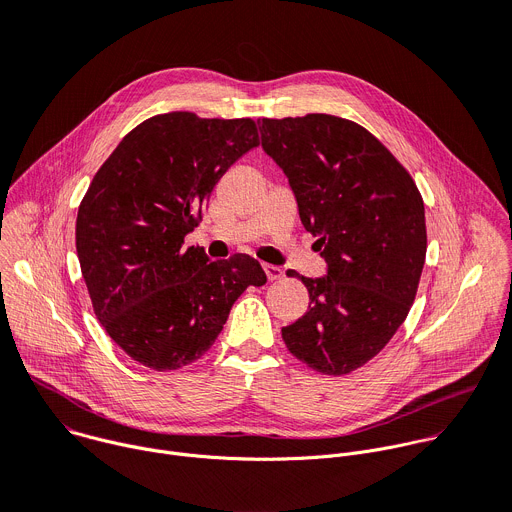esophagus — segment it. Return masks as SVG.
I'll use <instances>...</instances> for the list:
<instances>
[{"label":"esophagus","instance_id":"obj_1","mask_svg":"<svg viewBox=\"0 0 512 512\" xmlns=\"http://www.w3.org/2000/svg\"><path fill=\"white\" fill-rule=\"evenodd\" d=\"M263 271H265V275H267L269 281H277V279H281V275H283V271H281L279 267H275V265H263Z\"/></svg>","mask_w":512,"mask_h":512}]
</instances>
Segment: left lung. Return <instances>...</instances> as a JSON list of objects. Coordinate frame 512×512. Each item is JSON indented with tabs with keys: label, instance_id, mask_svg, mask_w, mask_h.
<instances>
[{
	"label": "left lung",
	"instance_id": "left-lung-1",
	"mask_svg": "<svg viewBox=\"0 0 512 512\" xmlns=\"http://www.w3.org/2000/svg\"><path fill=\"white\" fill-rule=\"evenodd\" d=\"M261 145L296 194L328 275L304 277L310 308L281 328L287 350L322 375L375 358L405 322L425 263L423 198L362 125L326 115L263 119Z\"/></svg>",
	"mask_w": 512,
	"mask_h": 512
}]
</instances>
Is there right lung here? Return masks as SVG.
I'll use <instances>...</instances> for the list:
<instances>
[{
  "label": "right lung",
  "instance_id": "right-lung-1",
  "mask_svg": "<svg viewBox=\"0 0 512 512\" xmlns=\"http://www.w3.org/2000/svg\"><path fill=\"white\" fill-rule=\"evenodd\" d=\"M257 145L253 119L156 115L121 139L83 196L77 253L95 316L143 367H188L243 291L267 281L249 255L208 261L184 245L216 182Z\"/></svg>",
  "mask_w": 512,
  "mask_h": 512
}]
</instances>
